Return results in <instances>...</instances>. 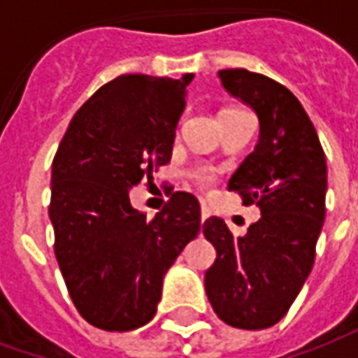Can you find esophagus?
Masks as SVG:
<instances>
[{"instance_id": "34e87169", "label": "esophagus", "mask_w": 358, "mask_h": 358, "mask_svg": "<svg viewBox=\"0 0 358 358\" xmlns=\"http://www.w3.org/2000/svg\"><path fill=\"white\" fill-rule=\"evenodd\" d=\"M209 217V209H207V207H205V205H203L201 207V222L203 220H205V218Z\"/></svg>"}]
</instances>
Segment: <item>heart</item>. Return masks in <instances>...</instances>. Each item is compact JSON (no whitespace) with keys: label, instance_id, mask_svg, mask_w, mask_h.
Segmentation results:
<instances>
[{"label":"heart","instance_id":"b5f03b06","mask_svg":"<svg viewBox=\"0 0 358 358\" xmlns=\"http://www.w3.org/2000/svg\"><path fill=\"white\" fill-rule=\"evenodd\" d=\"M238 110H243V109H236V107H228L224 109L220 115H226V113H238ZM189 178L192 182H195L197 186L201 187H213L217 184L218 180V172L209 166V164H195L194 169L189 171Z\"/></svg>","mask_w":358,"mask_h":358}]
</instances>
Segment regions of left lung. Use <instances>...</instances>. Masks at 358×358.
Wrapping results in <instances>:
<instances>
[{
    "mask_svg": "<svg viewBox=\"0 0 358 358\" xmlns=\"http://www.w3.org/2000/svg\"><path fill=\"white\" fill-rule=\"evenodd\" d=\"M218 76L259 115V143L228 187L243 205H257L261 218L243 238L222 218L203 222L217 249L205 292L222 322L263 330L284 318L315 264L326 217V155L299 99L280 82L245 69H224Z\"/></svg>",
    "mask_w": 358,
    "mask_h": 358,
    "instance_id": "left-lung-1",
    "label": "left lung"
}]
</instances>
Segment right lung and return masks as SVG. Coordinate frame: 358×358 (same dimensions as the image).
Masks as SVG:
<instances>
[{
	"label": "right lung",
	"mask_w": 358,
	"mask_h": 358,
	"mask_svg": "<svg viewBox=\"0 0 358 358\" xmlns=\"http://www.w3.org/2000/svg\"><path fill=\"white\" fill-rule=\"evenodd\" d=\"M192 78L120 74L103 84L76 110L53 157V251L74 307L95 328L148 324L166 270L201 230V207L187 192H174L153 218L128 197L171 163Z\"/></svg>",
	"instance_id": "right-lung-1"
}]
</instances>
